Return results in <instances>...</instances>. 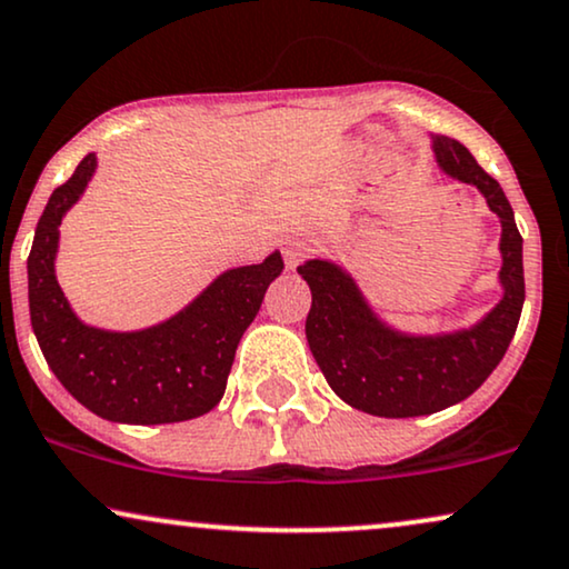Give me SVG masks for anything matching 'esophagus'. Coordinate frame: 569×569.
<instances>
[{
	"label": "esophagus",
	"instance_id": "obj_1",
	"mask_svg": "<svg viewBox=\"0 0 569 569\" xmlns=\"http://www.w3.org/2000/svg\"><path fill=\"white\" fill-rule=\"evenodd\" d=\"M309 241L305 239V236H297V239H289L286 241V249H283V257H286V268L293 270L297 264L305 260V254H309Z\"/></svg>",
	"mask_w": 569,
	"mask_h": 569
}]
</instances>
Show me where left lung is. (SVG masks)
<instances>
[{
	"label": "left lung",
	"mask_w": 569,
	"mask_h": 569,
	"mask_svg": "<svg viewBox=\"0 0 569 569\" xmlns=\"http://www.w3.org/2000/svg\"><path fill=\"white\" fill-rule=\"evenodd\" d=\"M433 152L438 168L476 186L501 220L505 293L483 320L455 333L409 336L386 326L338 264L309 260L297 268L312 291L305 330L315 362L349 407L376 417L433 415L470 397L501 362L522 312V236L509 199L459 141L436 136Z\"/></svg>",
	"instance_id": "8db88e82"
}]
</instances>
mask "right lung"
<instances>
[{
  "instance_id": "add662e5",
  "label": "right lung",
  "mask_w": 569,
  "mask_h": 569,
  "mask_svg": "<svg viewBox=\"0 0 569 569\" xmlns=\"http://www.w3.org/2000/svg\"><path fill=\"white\" fill-rule=\"evenodd\" d=\"M97 170L86 154L57 186L36 226L28 254V307L41 355L57 380L93 415L128 426H162L207 415L226 393L236 347L260 312L283 257L226 270L181 312L160 326L118 333L76 318L57 283L54 257L64 212Z\"/></svg>"
}]
</instances>
